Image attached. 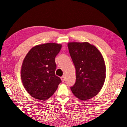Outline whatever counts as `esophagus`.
I'll return each instance as SVG.
<instances>
[{"label": "esophagus", "instance_id": "esophagus-1", "mask_svg": "<svg viewBox=\"0 0 127 127\" xmlns=\"http://www.w3.org/2000/svg\"><path fill=\"white\" fill-rule=\"evenodd\" d=\"M61 80H62V82H64V81H65V77H64V75H63V76H62V77H61Z\"/></svg>", "mask_w": 127, "mask_h": 127}]
</instances>
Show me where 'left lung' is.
Listing matches in <instances>:
<instances>
[{
	"mask_svg": "<svg viewBox=\"0 0 127 127\" xmlns=\"http://www.w3.org/2000/svg\"><path fill=\"white\" fill-rule=\"evenodd\" d=\"M69 53L75 68V84L72 93L81 100L95 96L105 81V68L103 57L95 46L87 42L68 43Z\"/></svg>",
	"mask_w": 127,
	"mask_h": 127,
	"instance_id": "8db88e82",
	"label": "left lung"
}]
</instances>
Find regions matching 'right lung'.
<instances>
[{
    "instance_id": "right-lung-1",
    "label": "right lung",
    "mask_w": 127,
    "mask_h": 127,
    "mask_svg": "<svg viewBox=\"0 0 127 127\" xmlns=\"http://www.w3.org/2000/svg\"><path fill=\"white\" fill-rule=\"evenodd\" d=\"M62 45L54 43L33 47L24 59L21 78L25 88L33 97L46 100L53 95L62 82L55 74V57Z\"/></svg>"
}]
</instances>
